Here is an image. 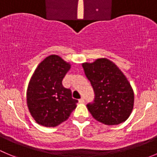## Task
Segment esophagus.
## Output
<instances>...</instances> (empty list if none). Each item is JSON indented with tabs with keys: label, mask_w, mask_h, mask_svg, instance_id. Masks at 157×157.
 <instances>
[{
	"label": "esophagus",
	"mask_w": 157,
	"mask_h": 157,
	"mask_svg": "<svg viewBox=\"0 0 157 157\" xmlns=\"http://www.w3.org/2000/svg\"><path fill=\"white\" fill-rule=\"evenodd\" d=\"M78 102H79V103H84V102H85V99H84V98H80V99L78 100Z\"/></svg>",
	"instance_id": "esophagus-1"
}]
</instances>
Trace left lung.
Returning <instances> with one entry per match:
<instances>
[{
  "label": "left lung",
  "instance_id": "8db88e82",
  "mask_svg": "<svg viewBox=\"0 0 157 157\" xmlns=\"http://www.w3.org/2000/svg\"><path fill=\"white\" fill-rule=\"evenodd\" d=\"M82 65L95 92L94 102L87 105L92 117L108 126L125 122L134 105L133 89L127 78L114 62L105 58Z\"/></svg>",
  "mask_w": 157,
  "mask_h": 157
}]
</instances>
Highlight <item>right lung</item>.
<instances>
[{
  "label": "right lung",
  "instance_id": "add662e5",
  "mask_svg": "<svg viewBox=\"0 0 157 157\" xmlns=\"http://www.w3.org/2000/svg\"><path fill=\"white\" fill-rule=\"evenodd\" d=\"M71 64L56 55L46 57L35 70L27 89V104L38 124L55 127L68 119L78 100L71 90L62 86V79Z\"/></svg>",
  "mask_w": 157,
  "mask_h": 157
}]
</instances>
